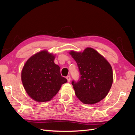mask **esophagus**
I'll list each match as a JSON object with an SVG mask.
<instances>
[{
    "label": "esophagus",
    "mask_w": 135,
    "mask_h": 135,
    "mask_svg": "<svg viewBox=\"0 0 135 135\" xmlns=\"http://www.w3.org/2000/svg\"><path fill=\"white\" fill-rule=\"evenodd\" d=\"M66 79H67V80H68V82H70V80H71V78H70V76H68L66 77Z\"/></svg>",
    "instance_id": "esophagus-1"
}]
</instances>
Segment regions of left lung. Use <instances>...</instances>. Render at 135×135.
Instances as JSON below:
<instances>
[{"label":"left lung","instance_id":"8db88e82","mask_svg":"<svg viewBox=\"0 0 135 135\" xmlns=\"http://www.w3.org/2000/svg\"><path fill=\"white\" fill-rule=\"evenodd\" d=\"M80 74L78 82L72 81L76 96L84 104L99 103L107 96L113 81L112 66L104 57L88 47L83 52H69Z\"/></svg>","mask_w":135,"mask_h":135}]
</instances>
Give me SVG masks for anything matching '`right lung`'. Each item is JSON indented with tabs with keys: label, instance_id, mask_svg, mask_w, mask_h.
<instances>
[{
	"label": "right lung",
	"instance_id": "1",
	"mask_svg": "<svg viewBox=\"0 0 135 135\" xmlns=\"http://www.w3.org/2000/svg\"><path fill=\"white\" fill-rule=\"evenodd\" d=\"M55 55L43 50L31 56L21 71V80L27 95L39 103L52 100L68 80L55 64Z\"/></svg>",
	"mask_w": 135,
	"mask_h": 135
}]
</instances>
